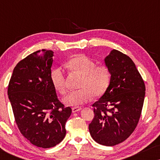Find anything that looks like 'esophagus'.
I'll return each mask as SVG.
<instances>
[{
	"instance_id": "34e87169",
	"label": "esophagus",
	"mask_w": 160,
	"mask_h": 160,
	"mask_svg": "<svg viewBox=\"0 0 160 160\" xmlns=\"http://www.w3.org/2000/svg\"><path fill=\"white\" fill-rule=\"evenodd\" d=\"M81 110H82V108H81V107H74V108H72V111H73V113L78 112V111H79Z\"/></svg>"
}]
</instances>
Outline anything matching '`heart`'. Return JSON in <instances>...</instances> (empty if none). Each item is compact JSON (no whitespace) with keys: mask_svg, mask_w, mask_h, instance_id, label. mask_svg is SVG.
<instances>
[{"mask_svg":"<svg viewBox=\"0 0 160 160\" xmlns=\"http://www.w3.org/2000/svg\"><path fill=\"white\" fill-rule=\"evenodd\" d=\"M65 65L83 78L80 85L82 89L70 92L63 98V102L68 106H82L88 102L93 95L99 97L106 91L111 79L110 72L106 66L96 65L92 60L82 54L71 59ZM50 79L57 91L65 92V75L62 68L56 67L52 69L50 72Z\"/></svg>","mask_w":160,"mask_h":160,"instance_id":"obj_1","label":"heart"}]
</instances>
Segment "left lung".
I'll list each match as a JSON object with an SVG mask.
<instances>
[{
    "label": "left lung",
    "instance_id": "obj_1",
    "mask_svg": "<svg viewBox=\"0 0 160 160\" xmlns=\"http://www.w3.org/2000/svg\"><path fill=\"white\" fill-rule=\"evenodd\" d=\"M104 62L111 74L110 83L92 105L95 117L89 130L97 143L112 146L125 141L135 130L141 114L146 87L128 55L113 49Z\"/></svg>",
    "mask_w": 160,
    "mask_h": 160
}]
</instances>
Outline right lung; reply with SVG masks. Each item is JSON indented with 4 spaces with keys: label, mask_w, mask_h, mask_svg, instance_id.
<instances>
[{
    "label": "right lung",
    "mask_w": 160,
    "mask_h": 160,
    "mask_svg": "<svg viewBox=\"0 0 160 160\" xmlns=\"http://www.w3.org/2000/svg\"><path fill=\"white\" fill-rule=\"evenodd\" d=\"M54 52L37 51L17 63L8 87V99L19 131L38 147L55 146L66 134L71 114L58 99L50 79Z\"/></svg>",
    "instance_id": "right-lung-1"
}]
</instances>
